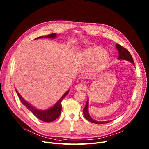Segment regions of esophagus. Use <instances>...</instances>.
I'll use <instances>...</instances> for the list:
<instances>
[{"instance_id":"esophagus-1","label":"esophagus","mask_w":149,"mask_h":149,"mask_svg":"<svg viewBox=\"0 0 149 149\" xmlns=\"http://www.w3.org/2000/svg\"><path fill=\"white\" fill-rule=\"evenodd\" d=\"M86 86L83 83H79L77 84L75 86V89L77 91H80V90H84L85 89Z\"/></svg>"}]
</instances>
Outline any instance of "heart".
I'll use <instances>...</instances> for the list:
<instances>
[{
  "label": "heart",
  "instance_id": "b5f03b06",
  "mask_svg": "<svg viewBox=\"0 0 149 149\" xmlns=\"http://www.w3.org/2000/svg\"><path fill=\"white\" fill-rule=\"evenodd\" d=\"M79 62L82 65L93 64L91 70L94 72L105 68L109 58L106 51L99 46H91L82 51L78 56Z\"/></svg>",
  "mask_w": 149,
  "mask_h": 149
}]
</instances>
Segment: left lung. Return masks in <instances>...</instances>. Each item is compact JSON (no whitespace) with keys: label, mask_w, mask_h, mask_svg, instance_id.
I'll return each mask as SVG.
<instances>
[{"label":"left lung","mask_w":149,"mask_h":149,"mask_svg":"<svg viewBox=\"0 0 149 149\" xmlns=\"http://www.w3.org/2000/svg\"><path fill=\"white\" fill-rule=\"evenodd\" d=\"M116 47L118 50V52H119V56L118 58V59L127 60L129 62L132 63L133 64V65L134 66V61L133 60V58H132L131 54H130V52H128V50L127 49H126L125 48L120 46V45L118 44H116ZM88 106H89V99L88 98L86 103V105L85 106V107L83 108V114H84V116L85 117V118L88 121L92 122V123H94V124H106V123H108L109 122L111 121V120L97 121V120H95V119H93L91 117V116L89 115V111H88Z\"/></svg>","instance_id":"8db88e82"}]
</instances>
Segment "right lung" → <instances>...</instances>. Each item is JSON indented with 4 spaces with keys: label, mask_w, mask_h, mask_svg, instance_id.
I'll list each match as a JSON object with an SVG mask.
<instances>
[{
    "label": "right lung",
    "mask_w": 149,
    "mask_h": 149,
    "mask_svg": "<svg viewBox=\"0 0 149 149\" xmlns=\"http://www.w3.org/2000/svg\"><path fill=\"white\" fill-rule=\"evenodd\" d=\"M56 37H57V35L56 33H52L50 35H48L47 36H42L38 37L35 38V40H37V39H40V38L55 39ZM16 91L17 94V95L19 96V99H20L21 102L22 103V104H24L25 106H26V107L30 111H31V113H33L37 118H38L39 119H40L43 122H50L54 121L60 116L61 111V109H62L61 102L62 100L65 97L66 95L69 93V89L58 100L57 102L55 103L53 107H52L46 109H43V110L36 108L33 105H31L30 103H29L27 101L25 100L21 96V95L18 93V91L16 89Z\"/></svg>",
    "instance_id": "1"
}]
</instances>
